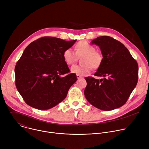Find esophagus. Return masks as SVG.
Returning a JSON list of instances; mask_svg holds the SVG:
<instances>
[{
  "label": "esophagus",
  "instance_id": "34e87169",
  "mask_svg": "<svg viewBox=\"0 0 149 149\" xmlns=\"http://www.w3.org/2000/svg\"><path fill=\"white\" fill-rule=\"evenodd\" d=\"M76 77H77V79H80V78L82 77L81 76H80V75H79V74H77V75H76Z\"/></svg>",
  "mask_w": 149,
  "mask_h": 149
}]
</instances>
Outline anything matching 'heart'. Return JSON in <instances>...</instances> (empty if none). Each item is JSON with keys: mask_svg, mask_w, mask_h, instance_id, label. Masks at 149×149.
Instances as JSON below:
<instances>
[{"mask_svg": "<svg viewBox=\"0 0 149 149\" xmlns=\"http://www.w3.org/2000/svg\"><path fill=\"white\" fill-rule=\"evenodd\" d=\"M94 46L86 41L78 42L74 47V51L68 48L63 52V58L68 65L73 64L77 60V56H81V64L74 65L71 67L70 71L81 76H84L89 73L92 68H98L102 61V54L95 51Z\"/></svg>", "mask_w": 149, "mask_h": 149, "instance_id": "obj_1", "label": "heart"}]
</instances>
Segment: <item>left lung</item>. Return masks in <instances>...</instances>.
I'll return each instance as SVG.
<instances>
[{
	"label": "left lung",
	"mask_w": 149,
	"mask_h": 149,
	"mask_svg": "<svg viewBox=\"0 0 149 149\" xmlns=\"http://www.w3.org/2000/svg\"><path fill=\"white\" fill-rule=\"evenodd\" d=\"M98 46L102 61L94 74L86 77L85 96L90 104L105 111L120 107L138 82L139 66L124 45L110 36L98 37L91 43Z\"/></svg>",
	"instance_id": "obj_1"
}]
</instances>
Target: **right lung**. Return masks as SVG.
<instances>
[{"label": "right lung", "mask_w": 149, "mask_h": 149, "mask_svg": "<svg viewBox=\"0 0 149 149\" xmlns=\"http://www.w3.org/2000/svg\"><path fill=\"white\" fill-rule=\"evenodd\" d=\"M76 40L43 37L30 43L15 67V85L26 103L48 110L63 101L77 81L63 58L64 51ZM67 74L64 77L61 75Z\"/></svg>", "instance_id": "right-lung-1"}]
</instances>
